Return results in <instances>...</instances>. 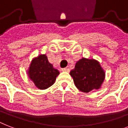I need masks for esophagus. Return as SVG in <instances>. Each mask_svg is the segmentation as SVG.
Listing matches in <instances>:
<instances>
[{
	"label": "esophagus",
	"mask_w": 128,
	"mask_h": 128,
	"mask_svg": "<svg viewBox=\"0 0 128 128\" xmlns=\"http://www.w3.org/2000/svg\"><path fill=\"white\" fill-rule=\"evenodd\" d=\"M62 71H63V72H70V69L68 68H62Z\"/></svg>",
	"instance_id": "esophagus-1"
}]
</instances>
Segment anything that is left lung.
I'll use <instances>...</instances> for the list:
<instances>
[{"mask_svg":"<svg viewBox=\"0 0 128 128\" xmlns=\"http://www.w3.org/2000/svg\"><path fill=\"white\" fill-rule=\"evenodd\" d=\"M70 74L76 88L86 93L100 88L105 77V73L99 62L84 58L77 62L75 68Z\"/></svg>","mask_w":128,"mask_h":128,"instance_id":"obj_1","label":"left lung"}]
</instances>
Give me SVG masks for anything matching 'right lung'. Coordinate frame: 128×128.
Segmentation results:
<instances>
[{
  "mask_svg": "<svg viewBox=\"0 0 128 128\" xmlns=\"http://www.w3.org/2000/svg\"><path fill=\"white\" fill-rule=\"evenodd\" d=\"M28 74L36 86L39 89L44 90L54 84L60 72L53 68L46 55L41 54L32 61Z\"/></svg>",
  "mask_w": 128,
  "mask_h": 128,
  "instance_id": "1",
  "label": "right lung"
}]
</instances>
